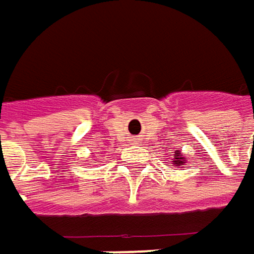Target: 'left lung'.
<instances>
[{
  "mask_svg": "<svg viewBox=\"0 0 254 254\" xmlns=\"http://www.w3.org/2000/svg\"><path fill=\"white\" fill-rule=\"evenodd\" d=\"M186 156L182 154V151L180 149H176L175 151V154L172 155V159H169L172 162V166H183L185 163H186Z\"/></svg>",
  "mask_w": 254,
  "mask_h": 254,
  "instance_id": "8db88e82",
  "label": "left lung"
}]
</instances>
